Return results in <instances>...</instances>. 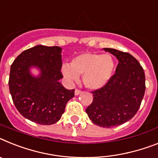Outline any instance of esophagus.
I'll return each mask as SVG.
<instances>
[{"mask_svg": "<svg viewBox=\"0 0 158 158\" xmlns=\"http://www.w3.org/2000/svg\"><path fill=\"white\" fill-rule=\"evenodd\" d=\"M80 93H81V91H79V90L76 89V90H75V95H79Z\"/></svg>", "mask_w": 158, "mask_h": 158, "instance_id": "1", "label": "esophagus"}]
</instances>
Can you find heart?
Returning <instances> with one entry per match:
<instances>
[{"instance_id":"b5f03b06","label":"heart","mask_w":158,"mask_h":158,"mask_svg":"<svg viewBox=\"0 0 158 158\" xmlns=\"http://www.w3.org/2000/svg\"><path fill=\"white\" fill-rule=\"evenodd\" d=\"M115 70V61L110 54L86 52L75 56L70 65L64 64L62 72L71 82H78L83 75L84 85L91 90L102 88L109 82Z\"/></svg>"}]
</instances>
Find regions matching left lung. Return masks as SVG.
Returning a JSON list of instances; mask_svg holds the SVG:
<instances>
[{"label": "left lung", "mask_w": 158, "mask_h": 158, "mask_svg": "<svg viewBox=\"0 0 158 158\" xmlns=\"http://www.w3.org/2000/svg\"><path fill=\"white\" fill-rule=\"evenodd\" d=\"M118 59L115 75L100 89L92 91L93 101L86 109L92 123L112 128L131 120L138 111L145 91L142 67L130 54L104 48Z\"/></svg>", "instance_id": "left-lung-1"}]
</instances>
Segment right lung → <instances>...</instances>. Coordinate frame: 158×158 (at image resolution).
Here are the masks:
<instances>
[{"label":"right lung","instance_id":"right-lung-1","mask_svg":"<svg viewBox=\"0 0 158 158\" xmlns=\"http://www.w3.org/2000/svg\"><path fill=\"white\" fill-rule=\"evenodd\" d=\"M62 48L38 45L25 50L14 61L9 74V91L18 112L37 124H53L60 120L75 90H67L63 79ZM36 68L38 76L31 74Z\"/></svg>","mask_w":158,"mask_h":158}]
</instances>
